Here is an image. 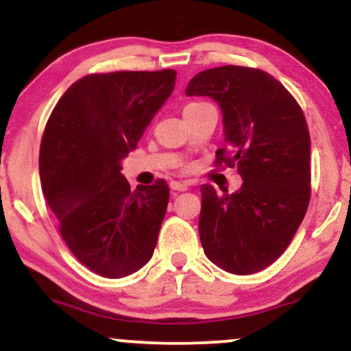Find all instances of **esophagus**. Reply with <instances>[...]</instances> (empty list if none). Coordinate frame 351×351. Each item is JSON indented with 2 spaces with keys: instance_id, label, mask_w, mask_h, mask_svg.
<instances>
[{
  "instance_id": "obj_1",
  "label": "esophagus",
  "mask_w": 351,
  "mask_h": 351,
  "mask_svg": "<svg viewBox=\"0 0 351 351\" xmlns=\"http://www.w3.org/2000/svg\"><path fill=\"white\" fill-rule=\"evenodd\" d=\"M189 184L186 181H171L170 183V188L175 189V191H186Z\"/></svg>"
}]
</instances>
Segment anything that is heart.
Returning a JSON list of instances; mask_svg holds the SVG:
<instances>
[{
    "label": "heart",
    "instance_id": "obj_1",
    "mask_svg": "<svg viewBox=\"0 0 351 351\" xmlns=\"http://www.w3.org/2000/svg\"><path fill=\"white\" fill-rule=\"evenodd\" d=\"M189 106H195V104H189Z\"/></svg>",
    "mask_w": 351,
    "mask_h": 351
}]
</instances>
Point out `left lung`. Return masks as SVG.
I'll use <instances>...</instances> for the list:
<instances>
[{
  "label": "left lung",
  "mask_w": 351,
  "mask_h": 351,
  "mask_svg": "<svg viewBox=\"0 0 351 351\" xmlns=\"http://www.w3.org/2000/svg\"><path fill=\"white\" fill-rule=\"evenodd\" d=\"M186 95H206L223 112L216 163L236 167L243 184L217 193L201 184L199 239L211 263L247 276L279 259L310 201V135L304 112L276 77L223 66L196 74Z\"/></svg>",
  "instance_id": "8db88e82"
}]
</instances>
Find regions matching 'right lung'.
Listing matches in <instances>:
<instances>
[{
    "instance_id": "right-lung-1",
    "label": "right lung",
    "mask_w": 351,
    "mask_h": 351,
    "mask_svg": "<svg viewBox=\"0 0 351 351\" xmlns=\"http://www.w3.org/2000/svg\"><path fill=\"white\" fill-rule=\"evenodd\" d=\"M173 69L120 71L79 79L56 104L44 130L39 175L44 198L71 252L108 279L152 259L170 188L130 184L120 162L175 88Z\"/></svg>"
}]
</instances>
